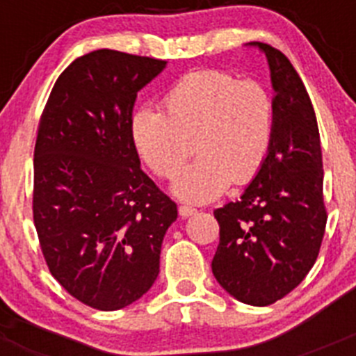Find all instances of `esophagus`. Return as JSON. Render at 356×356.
<instances>
[{"label": "esophagus", "mask_w": 356, "mask_h": 356, "mask_svg": "<svg viewBox=\"0 0 356 356\" xmlns=\"http://www.w3.org/2000/svg\"><path fill=\"white\" fill-rule=\"evenodd\" d=\"M178 212H180L181 217H188L193 216V213H196V209H193V207L188 205H181L180 209H178Z\"/></svg>", "instance_id": "34e87169"}]
</instances>
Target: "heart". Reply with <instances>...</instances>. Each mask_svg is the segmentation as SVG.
Returning a JSON list of instances; mask_svg holds the SVG:
<instances>
[{"instance_id":"b5f03b06","label":"heart","mask_w":356,"mask_h":356,"mask_svg":"<svg viewBox=\"0 0 356 356\" xmlns=\"http://www.w3.org/2000/svg\"><path fill=\"white\" fill-rule=\"evenodd\" d=\"M165 111L140 108L131 119L135 147L159 176H171L194 149L200 153L171 184L176 197L207 203L229 184L242 185L262 168L273 140L275 110L266 87L216 69L181 78L165 94Z\"/></svg>"}]
</instances>
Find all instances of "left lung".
<instances>
[{
  "mask_svg": "<svg viewBox=\"0 0 356 356\" xmlns=\"http://www.w3.org/2000/svg\"><path fill=\"white\" fill-rule=\"evenodd\" d=\"M275 90L269 153L238 201L213 212L219 246L212 260L217 284L253 307L282 300L316 264L325 235L323 155L316 112L287 56L264 42Z\"/></svg>",
  "mask_w": 356,
  "mask_h": 356,
  "instance_id": "8db88e82",
  "label": "left lung"
}]
</instances>
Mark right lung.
Masks as SVG:
<instances>
[{
	"label": "right lung",
	"instance_id": "add662e5",
	"mask_svg": "<svg viewBox=\"0 0 356 356\" xmlns=\"http://www.w3.org/2000/svg\"><path fill=\"white\" fill-rule=\"evenodd\" d=\"M168 62L96 49L62 72L39 122L33 221L49 271L97 310L140 300L160 273L163 235L178 210L131 139L137 92Z\"/></svg>",
	"mask_w": 356,
	"mask_h": 356
}]
</instances>
